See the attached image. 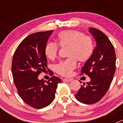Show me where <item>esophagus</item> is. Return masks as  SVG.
I'll use <instances>...</instances> for the list:
<instances>
[{
    "label": "esophagus",
    "mask_w": 123,
    "mask_h": 123,
    "mask_svg": "<svg viewBox=\"0 0 123 123\" xmlns=\"http://www.w3.org/2000/svg\"><path fill=\"white\" fill-rule=\"evenodd\" d=\"M65 82H70V81H72V79H68V78H65V79H63V80Z\"/></svg>",
    "instance_id": "34e87169"
}]
</instances>
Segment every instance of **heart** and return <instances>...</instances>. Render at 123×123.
<instances>
[{"mask_svg": "<svg viewBox=\"0 0 123 123\" xmlns=\"http://www.w3.org/2000/svg\"><path fill=\"white\" fill-rule=\"evenodd\" d=\"M58 44L61 47H68L67 56L55 66V71L63 76H69L77 66V60L86 62L94 52V44L91 36L77 30H67L58 34ZM54 42H49L45 48V54L49 59L54 60L57 56L59 47Z\"/></svg>", "mask_w": 123, "mask_h": 123, "instance_id": "obj_1", "label": "heart"}]
</instances>
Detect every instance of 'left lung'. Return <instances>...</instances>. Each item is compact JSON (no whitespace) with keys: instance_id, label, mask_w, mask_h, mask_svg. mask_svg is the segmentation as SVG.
Wrapping results in <instances>:
<instances>
[{"instance_id":"left-lung-1","label":"left lung","mask_w":123,"mask_h":123,"mask_svg":"<svg viewBox=\"0 0 123 123\" xmlns=\"http://www.w3.org/2000/svg\"><path fill=\"white\" fill-rule=\"evenodd\" d=\"M89 32L97 42L91 58L81 69L91 81L84 82L75 95L79 102L85 104L97 103L105 95L113 79L116 70V54L108 37L99 29L89 28Z\"/></svg>"}]
</instances>
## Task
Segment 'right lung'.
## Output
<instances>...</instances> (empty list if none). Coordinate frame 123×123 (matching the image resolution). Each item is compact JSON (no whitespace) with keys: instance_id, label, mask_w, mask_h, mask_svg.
I'll list each match as a JSON object with an SVG mask.
<instances>
[{"instance_id":"1","label":"right lung","mask_w":123,"mask_h":123,"mask_svg":"<svg viewBox=\"0 0 123 123\" xmlns=\"http://www.w3.org/2000/svg\"><path fill=\"white\" fill-rule=\"evenodd\" d=\"M54 30L36 32L28 36L14 53L12 73L19 96L32 108L41 109L49 105L55 98L61 79L51 77L48 81L38 76L47 68L45 48Z\"/></svg>"}]
</instances>
